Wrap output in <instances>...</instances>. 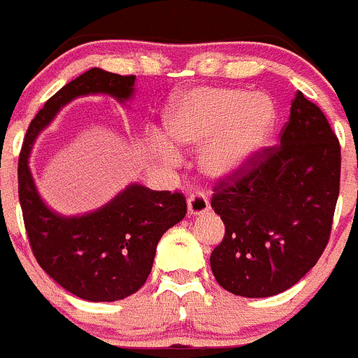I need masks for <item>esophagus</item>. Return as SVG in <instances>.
Returning <instances> with one entry per match:
<instances>
[{
	"label": "esophagus",
	"instance_id": "34e87169",
	"mask_svg": "<svg viewBox=\"0 0 358 358\" xmlns=\"http://www.w3.org/2000/svg\"><path fill=\"white\" fill-rule=\"evenodd\" d=\"M208 210H210V203L203 194H192L189 196V199H187V212H189V215L198 217V215H203L205 212H208Z\"/></svg>",
	"mask_w": 358,
	"mask_h": 358
}]
</instances>
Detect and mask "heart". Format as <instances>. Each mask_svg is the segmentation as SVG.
<instances>
[{
	"instance_id": "b5f03b06",
	"label": "heart",
	"mask_w": 358,
	"mask_h": 358,
	"mask_svg": "<svg viewBox=\"0 0 358 358\" xmlns=\"http://www.w3.org/2000/svg\"><path fill=\"white\" fill-rule=\"evenodd\" d=\"M275 120V106L265 93L198 86L173 99L164 115V132L176 148H199L198 168L203 175L231 182L268 145ZM162 153L175 159L169 145H162Z\"/></svg>"
}]
</instances>
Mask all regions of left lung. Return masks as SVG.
Masks as SVG:
<instances>
[{
  "mask_svg": "<svg viewBox=\"0 0 358 358\" xmlns=\"http://www.w3.org/2000/svg\"><path fill=\"white\" fill-rule=\"evenodd\" d=\"M341 148L322 109L302 92L275 148L238 178L215 187L212 208L226 226L210 266L233 295L265 299L296 285L329 242L339 196Z\"/></svg>",
  "mask_w": 358,
  "mask_h": 358,
  "instance_id": "obj_1",
  "label": "left lung"
}]
</instances>
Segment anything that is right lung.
I'll return each mask as SVG.
<instances>
[{"mask_svg":"<svg viewBox=\"0 0 358 358\" xmlns=\"http://www.w3.org/2000/svg\"><path fill=\"white\" fill-rule=\"evenodd\" d=\"M136 76L90 69L63 86L29 123L19 157V201L36 262L62 288L90 302H115L138 292L152 272L160 236L187 213L180 192L130 183L109 203L81 215H62L43 201L29 169L35 139L79 96L132 100Z\"/></svg>","mask_w":358,"mask_h":358,"instance_id":"right-lung-1","label":"right lung"}]
</instances>
